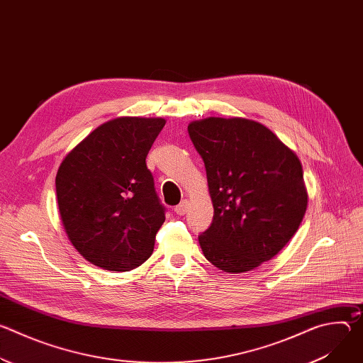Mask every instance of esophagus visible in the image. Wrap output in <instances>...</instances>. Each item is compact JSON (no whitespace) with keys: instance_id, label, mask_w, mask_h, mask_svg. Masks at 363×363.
Instances as JSON below:
<instances>
[{"instance_id":"1","label":"esophagus","mask_w":363,"mask_h":363,"mask_svg":"<svg viewBox=\"0 0 363 363\" xmlns=\"http://www.w3.org/2000/svg\"><path fill=\"white\" fill-rule=\"evenodd\" d=\"M188 205H189V203H188V201H186V199H184L179 205H177V206H175L174 211H175L178 216H184V214L188 211Z\"/></svg>"}]
</instances>
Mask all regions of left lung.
Returning <instances> with one entry per match:
<instances>
[{
    "mask_svg": "<svg viewBox=\"0 0 363 363\" xmlns=\"http://www.w3.org/2000/svg\"><path fill=\"white\" fill-rule=\"evenodd\" d=\"M205 165L214 206L198 235L206 260L225 273H244L273 258L297 231L307 206L303 169L264 125L208 118L188 126Z\"/></svg>",
    "mask_w": 363,
    "mask_h": 363,
    "instance_id": "obj_1",
    "label": "left lung"
}]
</instances>
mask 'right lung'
Returning <instances> with one entry per match:
<instances>
[{
  "instance_id": "obj_1",
  "label": "right lung",
  "mask_w": 363,
  "mask_h": 363,
  "mask_svg": "<svg viewBox=\"0 0 363 363\" xmlns=\"http://www.w3.org/2000/svg\"><path fill=\"white\" fill-rule=\"evenodd\" d=\"M165 119L119 118L103 123L62 162L59 210L76 250L91 264L129 272L146 262L165 221L146 157Z\"/></svg>"
}]
</instances>
